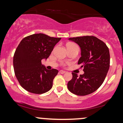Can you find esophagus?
<instances>
[{
    "instance_id": "34e87169",
    "label": "esophagus",
    "mask_w": 123,
    "mask_h": 123,
    "mask_svg": "<svg viewBox=\"0 0 123 123\" xmlns=\"http://www.w3.org/2000/svg\"><path fill=\"white\" fill-rule=\"evenodd\" d=\"M59 73H60V74H64L66 73V72L64 70H60V72H59Z\"/></svg>"
}]
</instances>
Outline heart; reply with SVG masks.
<instances>
[{
    "mask_svg": "<svg viewBox=\"0 0 123 123\" xmlns=\"http://www.w3.org/2000/svg\"><path fill=\"white\" fill-rule=\"evenodd\" d=\"M68 46H77L76 45V44H74V43H68V44H67V47H68ZM63 66H66L65 63L63 64Z\"/></svg>",
    "mask_w": 123,
    "mask_h": 123,
    "instance_id": "obj_1",
    "label": "heart"
}]
</instances>
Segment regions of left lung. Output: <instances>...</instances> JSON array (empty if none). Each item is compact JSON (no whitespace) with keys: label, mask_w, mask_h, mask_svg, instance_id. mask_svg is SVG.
<instances>
[{"label":"left lung","mask_w":123,"mask_h":123,"mask_svg":"<svg viewBox=\"0 0 123 123\" xmlns=\"http://www.w3.org/2000/svg\"><path fill=\"white\" fill-rule=\"evenodd\" d=\"M80 46L81 57L78 64L84 73L73 77L67 83L68 90L77 96H86L97 90L104 82L110 67V53L106 44L93 36L69 38Z\"/></svg>","instance_id":"1"}]
</instances>
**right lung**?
Wrapping results in <instances>:
<instances>
[{"mask_svg": "<svg viewBox=\"0 0 123 123\" xmlns=\"http://www.w3.org/2000/svg\"><path fill=\"white\" fill-rule=\"evenodd\" d=\"M60 39L37 33L23 38L19 43L13 56L14 71L20 86L27 92L43 94L52 87L59 71L47 70L42 60L49 57Z\"/></svg>", "mask_w": 123, "mask_h": 123, "instance_id": "add662e5", "label": "right lung"}]
</instances>
